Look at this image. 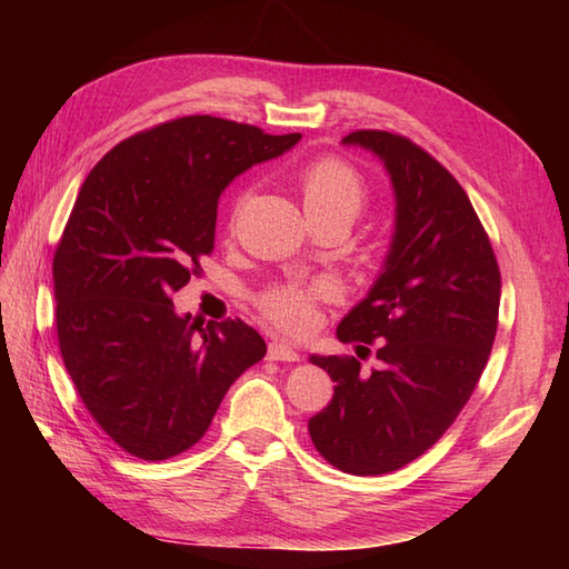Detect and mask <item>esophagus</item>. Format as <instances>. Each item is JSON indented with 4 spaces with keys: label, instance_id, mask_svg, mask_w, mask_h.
<instances>
[{
    "label": "esophagus",
    "instance_id": "34e87169",
    "mask_svg": "<svg viewBox=\"0 0 569 569\" xmlns=\"http://www.w3.org/2000/svg\"><path fill=\"white\" fill-rule=\"evenodd\" d=\"M271 361H298L300 355L291 345H283V342H271L269 345V352H266Z\"/></svg>",
    "mask_w": 569,
    "mask_h": 569
}]
</instances>
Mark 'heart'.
<instances>
[{"label": "heart", "mask_w": 569, "mask_h": 569, "mask_svg": "<svg viewBox=\"0 0 569 569\" xmlns=\"http://www.w3.org/2000/svg\"><path fill=\"white\" fill-rule=\"evenodd\" d=\"M308 217H342L352 224L367 202V186L352 166L340 159H320L298 176ZM318 288H278L263 298V312L278 328L300 332L316 318Z\"/></svg>", "instance_id": "obj_1"}]
</instances>
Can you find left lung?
Wrapping results in <instances>:
<instances>
[{
  "instance_id": "obj_1",
  "label": "left lung",
  "mask_w": 569,
  "mask_h": 569,
  "mask_svg": "<svg viewBox=\"0 0 569 569\" xmlns=\"http://www.w3.org/2000/svg\"><path fill=\"white\" fill-rule=\"evenodd\" d=\"M342 147L377 156L396 202L381 269L337 325L340 342H377L379 369L310 355L337 386L308 430L332 467L377 477L430 450L469 401L497 337L501 276L467 192L432 156L389 131H352Z\"/></svg>"
}]
</instances>
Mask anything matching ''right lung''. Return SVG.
<instances>
[{
  "instance_id": "add662e5",
  "label": "right lung",
  "mask_w": 569,
  "mask_h": 569,
  "mask_svg": "<svg viewBox=\"0 0 569 569\" xmlns=\"http://www.w3.org/2000/svg\"><path fill=\"white\" fill-rule=\"evenodd\" d=\"M298 141L196 114L122 141L84 178L53 259L58 345L82 403L129 455L186 452L263 359L247 322L200 328L171 296L212 251L224 188Z\"/></svg>"
}]
</instances>
